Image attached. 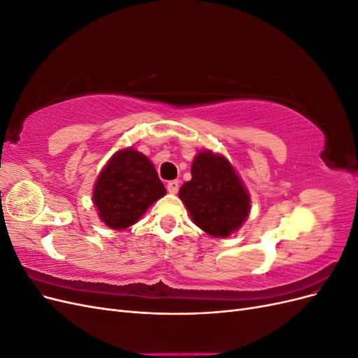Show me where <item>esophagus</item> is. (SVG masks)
Masks as SVG:
<instances>
[{"mask_svg":"<svg viewBox=\"0 0 358 358\" xmlns=\"http://www.w3.org/2000/svg\"><path fill=\"white\" fill-rule=\"evenodd\" d=\"M167 191L170 194H176L179 191V180H170L167 183Z\"/></svg>","mask_w":358,"mask_h":358,"instance_id":"esophagus-1","label":"esophagus"}]
</instances>
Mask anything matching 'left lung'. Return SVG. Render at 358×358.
Segmentation results:
<instances>
[{"mask_svg":"<svg viewBox=\"0 0 358 358\" xmlns=\"http://www.w3.org/2000/svg\"><path fill=\"white\" fill-rule=\"evenodd\" d=\"M191 176L180 187L179 199L194 224L213 237L239 230L251 210V199L230 161L201 150L192 161Z\"/></svg>","mask_w":358,"mask_h":358,"instance_id":"obj_1","label":"left lung"}]
</instances>
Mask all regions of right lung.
Here are the masks:
<instances>
[{"label": "right lung", "instance_id": "1", "mask_svg": "<svg viewBox=\"0 0 358 358\" xmlns=\"http://www.w3.org/2000/svg\"><path fill=\"white\" fill-rule=\"evenodd\" d=\"M166 196V188L146 155L134 148L121 149L96 178L92 201L100 220L112 230L136 224L150 204Z\"/></svg>", "mask_w": 358, "mask_h": 358}]
</instances>
